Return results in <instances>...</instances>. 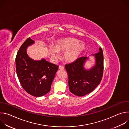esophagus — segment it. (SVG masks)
<instances>
[{
    "label": "esophagus",
    "instance_id": "esophagus-1",
    "mask_svg": "<svg viewBox=\"0 0 129 129\" xmlns=\"http://www.w3.org/2000/svg\"><path fill=\"white\" fill-rule=\"evenodd\" d=\"M59 68L60 69H61V70H64V67L63 65H60L59 67Z\"/></svg>",
    "mask_w": 129,
    "mask_h": 129
}]
</instances>
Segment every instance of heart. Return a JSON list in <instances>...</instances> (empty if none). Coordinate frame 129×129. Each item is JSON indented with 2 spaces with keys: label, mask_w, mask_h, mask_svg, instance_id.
<instances>
[{
  "label": "heart",
  "mask_w": 129,
  "mask_h": 129,
  "mask_svg": "<svg viewBox=\"0 0 129 129\" xmlns=\"http://www.w3.org/2000/svg\"><path fill=\"white\" fill-rule=\"evenodd\" d=\"M78 39L67 38L58 40L54 44V48H50L49 51L52 57L57 60L59 58L58 52H64V58L68 62L76 61L85 48L84 43H79Z\"/></svg>",
  "instance_id": "obj_1"
}]
</instances>
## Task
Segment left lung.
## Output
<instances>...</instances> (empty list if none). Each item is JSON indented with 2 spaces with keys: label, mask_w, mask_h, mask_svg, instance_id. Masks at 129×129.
I'll use <instances>...</instances> for the list:
<instances>
[{
  "label": "left lung",
  "mask_w": 129,
  "mask_h": 129,
  "mask_svg": "<svg viewBox=\"0 0 129 129\" xmlns=\"http://www.w3.org/2000/svg\"><path fill=\"white\" fill-rule=\"evenodd\" d=\"M99 50L94 54L96 64L90 70H86L83 67L87 59L86 57H81L65 65L69 90L73 94L84 96L93 91L101 83L104 72V55L101 47L99 48Z\"/></svg>",
  "instance_id": "1"
}]
</instances>
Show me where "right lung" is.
<instances>
[{"label": "right lung", "instance_id": "obj_1", "mask_svg": "<svg viewBox=\"0 0 129 129\" xmlns=\"http://www.w3.org/2000/svg\"><path fill=\"white\" fill-rule=\"evenodd\" d=\"M34 43L28 38L20 46L16 57V70L24 90L34 96L40 97L50 91L59 66L45 59L36 61L29 58L26 49Z\"/></svg>", "mask_w": 129, "mask_h": 129}]
</instances>
